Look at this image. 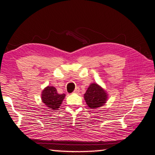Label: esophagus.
I'll use <instances>...</instances> for the list:
<instances>
[{
	"instance_id": "1",
	"label": "esophagus",
	"mask_w": 155,
	"mask_h": 155,
	"mask_svg": "<svg viewBox=\"0 0 155 155\" xmlns=\"http://www.w3.org/2000/svg\"><path fill=\"white\" fill-rule=\"evenodd\" d=\"M79 91H80V90H79V87H76V89H75V91L74 93H79Z\"/></svg>"
}]
</instances>
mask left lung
<instances>
[{"label":"left lung","instance_id":"obj_1","mask_svg":"<svg viewBox=\"0 0 155 155\" xmlns=\"http://www.w3.org/2000/svg\"><path fill=\"white\" fill-rule=\"evenodd\" d=\"M87 106L91 109H97L102 107L108 100V93L97 83H91L84 95Z\"/></svg>","mask_w":155,"mask_h":155}]
</instances>
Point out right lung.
<instances>
[{
    "label": "right lung",
    "instance_id": "1",
    "mask_svg": "<svg viewBox=\"0 0 155 155\" xmlns=\"http://www.w3.org/2000/svg\"><path fill=\"white\" fill-rule=\"evenodd\" d=\"M65 94H59L57 89L53 86H47L42 90L41 93L42 102L49 110H57L61 107Z\"/></svg>",
    "mask_w": 155,
    "mask_h": 155
}]
</instances>
